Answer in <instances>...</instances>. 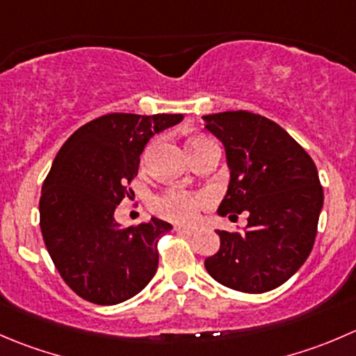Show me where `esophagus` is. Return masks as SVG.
<instances>
[{"mask_svg": "<svg viewBox=\"0 0 356 356\" xmlns=\"http://www.w3.org/2000/svg\"><path fill=\"white\" fill-rule=\"evenodd\" d=\"M174 229L177 231L179 234H184V236H193V234L196 233V231L193 229V227H184V226H175Z\"/></svg>", "mask_w": 356, "mask_h": 356, "instance_id": "obj_1", "label": "esophagus"}]
</instances>
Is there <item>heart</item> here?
<instances>
[{"label": "heart", "instance_id": "b5f03b06", "mask_svg": "<svg viewBox=\"0 0 356 356\" xmlns=\"http://www.w3.org/2000/svg\"><path fill=\"white\" fill-rule=\"evenodd\" d=\"M209 140L207 137H193L189 139L188 147L198 146V144ZM151 149L146 151L144 154V160H147ZM209 203V198H207L203 193H189L182 191V189H168L163 195H158L156 198L151 203V209L158 213V216L165 217L168 220H174V222L181 224H189L193 220H196L200 210Z\"/></svg>", "mask_w": 356, "mask_h": 356}]
</instances>
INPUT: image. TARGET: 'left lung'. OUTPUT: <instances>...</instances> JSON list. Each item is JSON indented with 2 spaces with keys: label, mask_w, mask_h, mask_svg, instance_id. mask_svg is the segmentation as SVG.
Listing matches in <instances>:
<instances>
[{
  "label": "left lung",
  "mask_w": 356,
  "mask_h": 356,
  "mask_svg": "<svg viewBox=\"0 0 356 356\" xmlns=\"http://www.w3.org/2000/svg\"><path fill=\"white\" fill-rule=\"evenodd\" d=\"M226 147L229 188L217 212L247 213V227L217 231L205 259L210 277L233 291L262 294L289 280L312 252L323 205L315 161L278 123L248 111L203 116Z\"/></svg>",
  "instance_id": "8db88e82"
}]
</instances>
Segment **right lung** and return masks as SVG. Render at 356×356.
I'll return each mask as SVG.
<instances>
[{
	"instance_id": "add662e5",
	"label": "right lung",
	"mask_w": 356,
	"mask_h": 356,
	"mask_svg": "<svg viewBox=\"0 0 356 356\" xmlns=\"http://www.w3.org/2000/svg\"><path fill=\"white\" fill-rule=\"evenodd\" d=\"M181 120L111 113L79 127L55 156L41 189V234L62 280L85 301L118 305L156 273L158 240L172 226L153 217L122 227L115 210L134 193L151 137Z\"/></svg>"
}]
</instances>
